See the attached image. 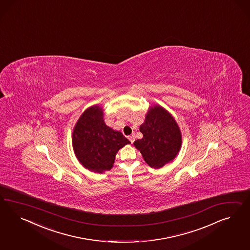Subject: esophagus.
Segmentation results:
<instances>
[{
    "mask_svg": "<svg viewBox=\"0 0 250 250\" xmlns=\"http://www.w3.org/2000/svg\"><path fill=\"white\" fill-rule=\"evenodd\" d=\"M128 139L131 143H134V141L136 140V136H135V135H131V136H128Z\"/></svg>",
    "mask_w": 250,
    "mask_h": 250,
    "instance_id": "1",
    "label": "esophagus"
}]
</instances>
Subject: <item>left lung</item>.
I'll return each instance as SVG.
<instances>
[{"label": "left lung", "mask_w": 250, "mask_h": 250, "mask_svg": "<svg viewBox=\"0 0 250 250\" xmlns=\"http://www.w3.org/2000/svg\"><path fill=\"white\" fill-rule=\"evenodd\" d=\"M139 130L143 137L136 140L134 146L151 167H162L178 155L182 133L173 116L162 106L149 108Z\"/></svg>", "instance_id": "8db88e82"}]
</instances>
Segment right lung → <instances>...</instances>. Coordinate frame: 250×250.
I'll return each mask as SVG.
<instances>
[{
	"instance_id": "1",
	"label": "right lung",
	"mask_w": 250,
	"mask_h": 250,
	"mask_svg": "<svg viewBox=\"0 0 250 250\" xmlns=\"http://www.w3.org/2000/svg\"><path fill=\"white\" fill-rule=\"evenodd\" d=\"M127 144L130 141L121 132L106 125L104 110L99 105L84 111L72 133L76 158L84 167L97 173L110 170L116 153Z\"/></svg>"
}]
</instances>
